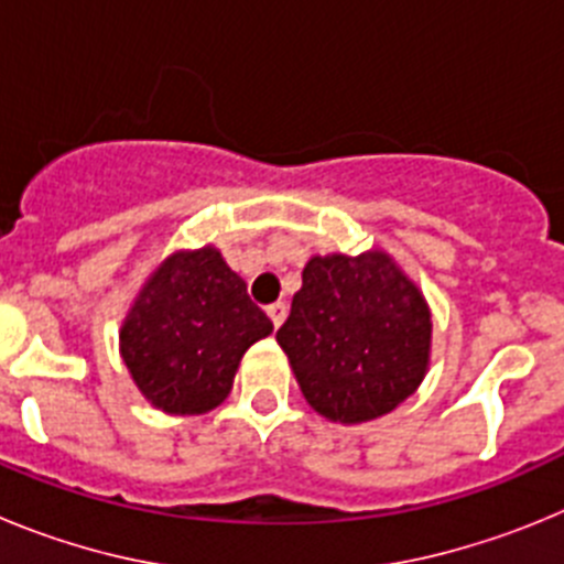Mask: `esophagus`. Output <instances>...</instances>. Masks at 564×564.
<instances>
[{
    "instance_id": "1",
    "label": "esophagus",
    "mask_w": 564,
    "mask_h": 564,
    "mask_svg": "<svg viewBox=\"0 0 564 564\" xmlns=\"http://www.w3.org/2000/svg\"><path fill=\"white\" fill-rule=\"evenodd\" d=\"M268 316H271L273 327L282 325V322H285V316H288V305H285V302H273V305H268Z\"/></svg>"
}]
</instances>
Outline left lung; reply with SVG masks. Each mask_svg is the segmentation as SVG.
<instances>
[{
	"mask_svg": "<svg viewBox=\"0 0 564 564\" xmlns=\"http://www.w3.org/2000/svg\"><path fill=\"white\" fill-rule=\"evenodd\" d=\"M276 341L313 410L352 426L387 415L421 387L432 361V311L381 248L316 253Z\"/></svg>",
	"mask_w": 564,
	"mask_h": 564,
	"instance_id": "1",
	"label": "left lung"
}]
</instances>
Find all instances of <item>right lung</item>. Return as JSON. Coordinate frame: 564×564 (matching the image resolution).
<instances>
[{
  "mask_svg": "<svg viewBox=\"0 0 564 564\" xmlns=\"http://www.w3.org/2000/svg\"><path fill=\"white\" fill-rule=\"evenodd\" d=\"M273 333L220 248H181L134 293L118 347L154 410L203 415L220 406L251 344Z\"/></svg>",
  "mask_w": 564,
  "mask_h": 564,
  "instance_id": "add662e5",
  "label": "right lung"
}]
</instances>
